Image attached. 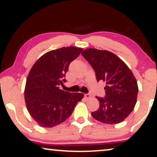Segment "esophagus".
<instances>
[{"label":"esophagus","instance_id":"obj_1","mask_svg":"<svg viewBox=\"0 0 157 157\" xmlns=\"http://www.w3.org/2000/svg\"><path fill=\"white\" fill-rule=\"evenodd\" d=\"M85 97L86 99H90L92 98V96H91V94H85Z\"/></svg>","mask_w":157,"mask_h":157}]
</instances>
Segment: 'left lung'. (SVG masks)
I'll list each match as a JSON object with an SVG mask.
<instances>
[{
  "label": "left lung",
  "instance_id": "8db88e82",
  "mask_svg": "<svg viewBox=\"0 0 157 157\" xmlns=\"http://www.w3.org/2000/svg\"><path fill=\"white\" fill-rule=\"evenodd\" d=\"M82 55L96 72L97 81L106 82V97H97L99 108L92 112L96 120L106 124L120 123L133 111L138 86L134 75L120 58L106 50L86 48Z\"/></svg>",
  "mask_w": 157,
  "mask_h": 157
}]
</instances>
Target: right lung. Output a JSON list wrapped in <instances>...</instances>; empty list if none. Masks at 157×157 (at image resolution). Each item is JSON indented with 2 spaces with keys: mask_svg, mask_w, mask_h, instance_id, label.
<instances>
[{
  "mask_svg": "<svg viewBox=\"0 0 157 157\" xmlns=\"http://www.w3.org/2000/svg\"><path fill=\"white\" fill-rule=\"evenodd\" d=\"M82 48L67 46L41 56L32 67L25 88L27 109L34 120L43 128H52L68 118L84 94L59 88L65 82L69 65Z\"/></svg>",
  "mask_w": 157,
  "mask_h": 157,
  "instance_id": "add662e5",
  "label": "right lung"
}]
</instances>
